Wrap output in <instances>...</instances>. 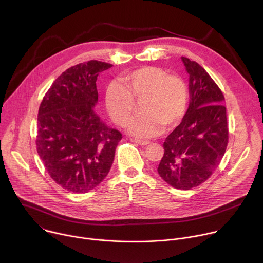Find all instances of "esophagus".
<instances>
[{
    "mask_svg": "<svg viewBox=\"0 0 263 263\" xmlns=\"http://www.w3.org/2000/svg\"><path fill=\"white\" fill-rule=\"evenodd\" d=\"M130 140L139 145H147L149 143L148 140H143V139H138V138H130Z\"/></svg>",
    "mask_w": 263,
    "mask_h": 263,
    "instance_id": "esophagus-1",
    "label": "esophagus"
}]
</instances>
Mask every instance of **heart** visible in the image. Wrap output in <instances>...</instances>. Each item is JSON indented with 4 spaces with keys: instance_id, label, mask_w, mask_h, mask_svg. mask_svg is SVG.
<instances>
[{
    "instance_id": "heart-1",
    "label": "heart",
    "mask_w": 263,
    "mask_h": 263,
    "mask_svg": "<svg viewBox=\"0 0 263 263\" xmlns=\"http://www.w3.org/2000/svg\"><path fill=\"white\" fill-rule=\"evenodd\" d=\"M122 85L110 84L105 92V105L117 125L126 126L131 120L135 102L143 115L133 120L129 131L137 137H153L163 127L173 128L181 122L189 107V89L177 74L158 66H143L122 77Z\"/></svg>"
}]
</instances>
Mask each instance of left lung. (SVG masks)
<instances>
[{
	"instance_id": "obj_1",
	"label": "left lung",
	"mask_w": 263,
	"mask_h": 263,
	"mask_svg": "<svg viewBox=\"0 0 263 263\" xmlns=\"http://www.w3.org/2000/svg\"><path fill=\"white\" fill-rule=\"evenodd\" d=\"M190 74L191 101L179 126L165 138L158 174L177 190L189 191L205 182L226 152L229 131L224 98L196 61L182 57Z\"/></svg>"
}]
</instances>
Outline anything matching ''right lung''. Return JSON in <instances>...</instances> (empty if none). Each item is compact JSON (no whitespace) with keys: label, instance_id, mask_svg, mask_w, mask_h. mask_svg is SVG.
Here are the masks:
<instances>
[{"label":"right lung","instance_id":"add662e5","mask_svg":"<svg viewBox=\"0 0 263 263\" xmlns=\"http://www.w3.org/2000/svg\"><path fill=\"white\" fill-rule=\"evenodd\" d=\"M111 66L90 60L67 68L40 106L37 153L50 177L70 193H87L106 178L122 139L93 111L97 78Z\"/></svg>","mask_w":263,"mask_h":263}]
</instances>
